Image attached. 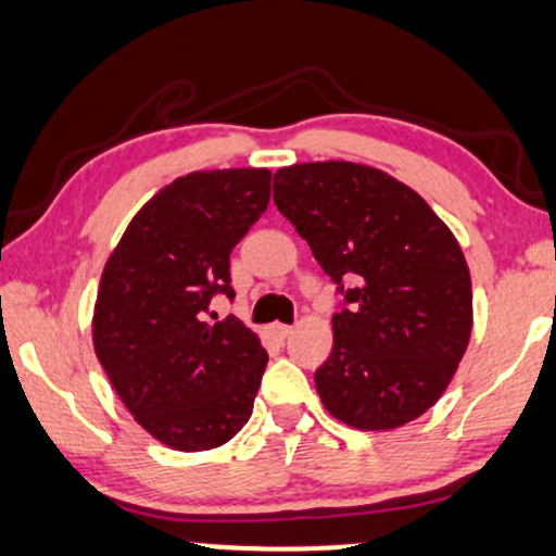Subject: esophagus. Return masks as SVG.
Listing matches in <instances>:
<instances>
[{"mask_svg": "<svg viewBox=\"0 0 556 556\" xmlns=\"http://www.w3.org/2000/svg\"><path fill=\"white\" fill-rule=\"evenodd\" d=\"M291 331H293V327H288V324H270V334L278 337V340H286Z\"/></svg>", "mask_w": 556, "mask_h": 556, "instance_id": "34e87169", "label": "esophagus"}]
</instances>
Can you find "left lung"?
<instances>
[{"label": "left lung", "mask_w": 556, "mask_h": 556, "mask_svg": "<svg viewBox=\"0 0 556 556\" xmlns=\"http://www.w3.org/2000/svg\"><path fill=\"white\" fill-rule=\"evenodd\" d=\"M273 201L344 295L314 372L324 408L363 431L419 419L472 331L470 270L450 227L406 184L348 161L280 168Z\"/></svg>", "instance_id": "obj_1"}]
</instances>
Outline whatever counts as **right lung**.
I'll use <instances>...</instances> for the list:
<instances>
[{
    "label": "right lung",
    "mask_w": 556,
    "mask_h": 556,
    "mask_svg": "<svg viewBox=\"0 0 556 556\" xmlns=\"http://www.w3.org/2000/svg\"><path fill=\"white\" fill-rule=\"evenodd\" d=\"M268 168L197 170L148 201L104 265L93 350L129 414L181 452L225 444L248 424L268 352L237 316L229 255L270 201Z\"/></svg>",
    "instance_id": "add662e5"
}]
</instances>
